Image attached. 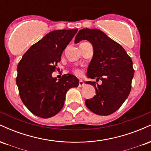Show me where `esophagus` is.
<instances>
[{
    "label": "esophagus",
    "instance_id": "esophagus-1",
    "mask_svg": "<svg viewBox=\"0 0 151 151\" xmlns=\"http://www.w3.org/2000/svg\"><path fill=\"white\" fill-rule=\"evenodd\" d=\"M84 86V82H83L82 80H79V87H82V86Z\"/></svg>",
    "mask_w": 151,
    "mask_h": 151
}]
</instances>
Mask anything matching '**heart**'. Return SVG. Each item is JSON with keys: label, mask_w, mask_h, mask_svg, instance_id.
<instances>
[{"label": "heart", "mask_w": 151, "mask_h": 151, "mask_svg": "<svg viewBox=\"0 0 151 151\" xmlns=\"http://www.w3.org/2000/svg\"><path fill=\"white\" fill-rule=\"evenodd\" d=\"M74 73L76 74V75L79 76L81 74V70H79V69H76V70H74Z\"/></svg>", "instance_id": "heart-1"}]
</instances>
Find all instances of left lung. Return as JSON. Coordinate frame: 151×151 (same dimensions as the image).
Segmentation results:
<instances>
[{"instance_id":"left-lung-1","label":"left lung","mask_w":151,"mask_h":151,"mask_svg":"<svg viewBox=\"0 0 151 151\" xmlns=\"http://www.w3.org/2000/svg\"><path fill=\"white\" fill-rule=\"evenodd\" d=\"M84 40L91 42L93 49L86 76L102 81L101 84L86 81L95 88L96 95L86 99L85 104L93 113L110 115L120 108L131 91L134 75L132 60L121 45L98 29L80 30L74 43Z\"/></svg>"}]
</instances>
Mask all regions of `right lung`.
I'll return each instance as SVG.
<instances>
[{"label": "right lung", "instance_id": "obj_1", "mask_svg": "<svg viewBox=\"0 0 151 151\" xmlns=\"http://www.w3.org/2000/svg\"><path fill=\"white\" fill-rule=\"evenodd\" d=\"M78 29L53 30L29 48L18 63L16 84L22 103L38 117L47 119L62 109L66 93L79 86L71 74L52 77L62 54Z\"/></svg>", "mask_w": 151, "mask_h": 151}]
</instances>
